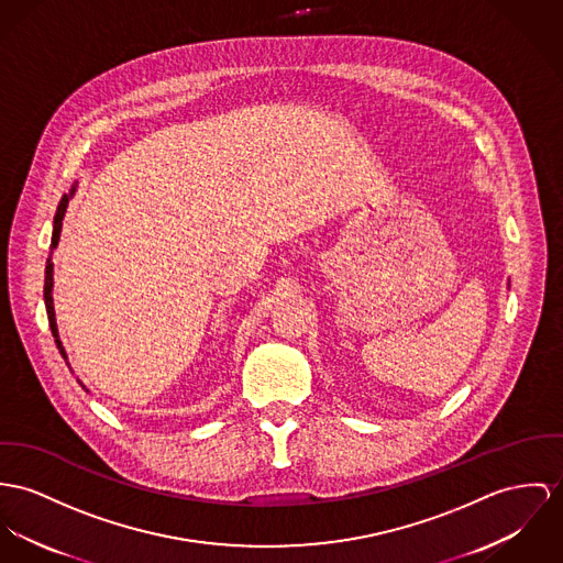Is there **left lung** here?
Instances as JSON below:
<instances>
[{
	"label": "left lung",
	"instance_id": "1",
	"mask_svg": "<svg viewBox=\"0 0 563 563\" xmlns=\"http://www.w3.org/2000/svg\"><path fill=\"white\" fill-rule=\"evenodd\" d=\"M508 287H510V285H508Z\"/></svg>",
	"mask_w": 563,
	"mask_h": 563
}]
</instances>
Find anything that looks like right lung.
I'll return each mask as SVG.
<instances>
[{"instance_id": "right-lung-1", "label": "right lung", "mask_w": 563, "mask_h": 563, "mask_svg": "<svg viewBox=\"0 0 563 563\" xmlns=\"http://www.w3.org/2000/svg\"><path fill=\"white\" fill-rule=\"evenodd\" d=\"M75 192H77V184L70 188V192L68 195H64L62 197V201H59V206H57V212H55V218H53V235H51V253L57 249V244H59V233H62V222H64V217H66V210H68V203H70V199L75 197ZM44 306H46V317H48V328H51V332H53V339H55V345L59 349V353H62V357L66 360V364H68V368H70V362H68V355H66V349L62 345V341H59V332H57V321H55V306H53V261H51V255H48V260H46V267H44ZM73 371V368H70ZM81 384V382H79ZM81 388L89 391V389L81 384Z\"/></svg>"}]
</instances>
